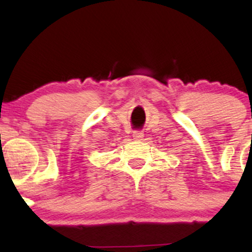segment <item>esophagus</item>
<instances>
[{
    "mask_svg": "<svg viewBox=\"0 0 252 252\" xmlns=\"http://www.w3.org/2000/svg\"><path fill=\"white\" fill-rule=\"evenodd\" d=\"M143 132L140 131V130H137V131H134V134H132V137H134V140H142L143 138Z\"/></svg>",
    "mask_w": 252,
    "mask_h": 252,
    "instance_id": "1",
    "label": "esophagus"
}]
</instances>
